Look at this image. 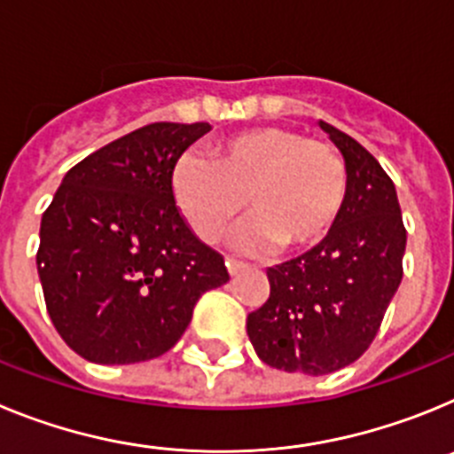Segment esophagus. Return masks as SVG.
Listing matches in <instances>:
<instances>
[{
	"mask_svg": "<svg viewBox=\"0 0 454 454\" xmlns=\"http://www.w3.org/2000/svg\"><path fill=\"white\" fill-rule=\"evenodd\" d=\"M224 266H227L230 275H239L240 270H246L247 263H243V262H239V259H231V256H227V259H224Z\"/></svg>",
	"mask_w": 454,
	"mask_h": 454,
	"instance_id": "obj_1",
	"label": "esophagus"
}]
</instances>
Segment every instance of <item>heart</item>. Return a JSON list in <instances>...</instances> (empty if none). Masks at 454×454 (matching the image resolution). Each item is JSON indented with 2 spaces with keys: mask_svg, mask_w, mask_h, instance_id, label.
Masks as SVG:
<instances>
[{
  "mask_svg": "<svg viewBox=\"0 0 454 454\" xmlns=\"http://www.w3.org/2000/svg\"><path fill=\"white\" fill-rule=\"evenodd\" d=\"M172 192L191 230L215 243L240 220L256 218L246 246L304 250L334 230L348 200L343 156L323 140L284 127H254L214 143L208 161L184 156Z\"/></svg>",
  "mask_w": 454,
  "mask_h": 454,
  "instance_id": "1",
  "label": "heart"
}]
</instances>
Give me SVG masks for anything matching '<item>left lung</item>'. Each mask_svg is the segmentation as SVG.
<instances>
[{"mask_svg": "<svg viewBox=\"0 0 454 454\" xmlns=\"http://www.w3.org/2000/svg\"><path fill=\"white\" fill-rule=\"evenodd\" d=\"M318 124L346 159V207L318 246L268 268L270 295L247 316L259 359L307 375L340 371L368 350L403 279L407 246L384 168L352 136Z\"/></svg>", "mask_w": 454, "mask_h": 454, "instance_id": "8db88e82", "label": "left lung"}]
</instances>
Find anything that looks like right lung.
<instances>
[{
    "mask_svg": "<svg viewBox=\"0 0 454 454\" xmlns=\"http://www.w3.org/2000/svg\"><path fill=\"white\" fill-rule=\"evenodd\" d=\"M208 122H152L70 168L40 223L35 254L56 332L95 364L161 356L224 259L192 234L172 192L179 156Z\"/></svg>",
    "mask_w": 454,
    "mask_h": 454,
    "instance_id": "1",
    "label": "right lung"
}]
</instances>
